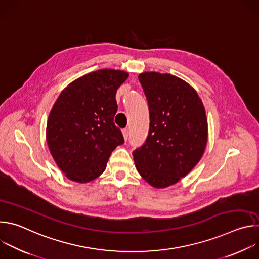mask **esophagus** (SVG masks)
Returning <instances> with one entry per match:
<instances>
[{
    "mask_svg": "<svg viewBox=\"0 0 259 259\" xmlns=\"http://www.w3.org/2000/svg\"><path fill=\"white\" fill-rule=\"evenodd\" d=\"M123 136H124L125 140L128 139V137H129V130L128 129H124L123 130Z\"/></svg>",
    "mask_w": 259,
    "mask_h": 259,
    "instance_id": "34e87169",
    "label": "esophagus"
}]
</instances>
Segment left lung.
I'll return each mask as SVG.
<instances>
[{
    "label": "left lung",
    "mask_w": 259,
    "mask_h": 259,
    "mask_svg": "<svg viewBox=\"0 0 259 259\" xmlns=\"http://www.w3.org/2000/svg\"><path fill=\"white\" fill-rule=\"evenodd\" d=\"M150 108V131L133 152L135 167L152 187L165 189L187 176L204 155L208 139L205 107L186 81L157 71L138 76Z\"/></svg>",
    "instance_id": "1"
}]
</instances>
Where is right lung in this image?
Segmentation results:
<instances>
[{
  "label": "right lung",
  "mask_w": 259,
  "mask_h": 259,
  "mask_svg": "<svg viewBox=\"0 0 259 259\" xmlns=\"http://www.w3.org/2000/svg\"><path fill=\"white\" fill-rule=\"evenodd\" d=\"M129 73L103 68L68 84L53 104L46 141L57 167L68 179L87 183L103 173L110 154L124 143L114 118L116 93Z\"/></svg>",
  "instance_id": "obj_1"
}]
</instances>
